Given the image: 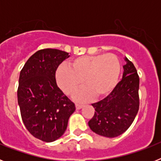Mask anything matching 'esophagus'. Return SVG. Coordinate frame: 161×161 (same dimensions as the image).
I'll return each mask as SVG.
<instances>
[{
	"mask_svg": "<svg viewBox=\"0 0 161 161\" xmlns=\"http://www.w3.org/2000/svg\"><path fill=\"white\" fill-rule=\"evenodd\" d=\"M83 105H81V104H76V109H81L82 107H83Z\"/></svg>",
	"mask_w": 161,
	"mask_h": 161,
	"instance_id": "obj_1",
	"label": "esophagus"
}]
</instances>
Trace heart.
<instances>
[{
	"instance_id": "b5f03b06",
	"label": "heart",
	"mask_w": 161,
	"mask_h": 161,
	"mask_svg": "<svg viewBox=\"0 0 161 161\" xmlns=\"http://www.w3.org/2000/svg\"><path fill=\"white\" fill-rule=\"evenodd\" d=\"M122 66L117 55L114 54L85 55L73 59L67 65H61L55 72V79L64 93L72 95L84 84L86 86L78 91L73 98L85 102L96 97H103L116 87Z\"/></svg>"
}]
</instances>
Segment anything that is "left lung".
Listing matches in <instances>:
<instances>
[{
	"label": "left lung",
	"instance_id": "1",
	"mask_svg": "<svg viewBox=\"0 0 161 161\" xmlns=\"http://www.w3.org/2000/svg\"><path fill=\"white\" fill-rule=\"evenodd\" d=\"M123 78L103 100L92 104L93 117L88 123L99 136L114 138L130 127L139 110V78L136 68L126 57Z\"/></svg>",
	"mask_w": 161,
	"mask_h": 161
}]
</instances>
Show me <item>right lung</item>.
<instances>
[{
  "label": "right lung",
  "instance_id": "obj_1",
  "mask_svg": "<svg viewBox=\"0 0 161 161\" xmlns=\"http://www.w3.org/2000/svg\"><path fill=\"white\" fill-rule=\"evenodd\" d=\"M69 56L58 49L39 50L20 72L18 103L22 119L28 131L42 141L53 142L63 136L76 109L55 80L56 69Z\"/></svg>",
  "mask_w": 161,
  "mask_h": 161
}]
</instances>
